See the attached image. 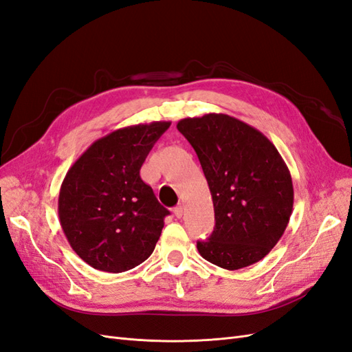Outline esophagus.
Segmentation results:
<instances>
[{
	"instance_id": "esophagus-1",
	"label": "esophagus",
	"mask_w": 352,
	"mask_h": 352,
	"mask_svg": "<svg viewBox=\"0 0 352 352\" xmlns=\"http://www.w3.org/2000/svg\"><path fill=\"white\" fill-rule=\"evenodd\" d=\"M173 214H175L177 219L182 217V216H184V207H182V206L175 207V208H173Z\"/></svg>"
}]
</instances>
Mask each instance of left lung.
I'll return each instance as SVG.
<instances>
[{"label":"left lung","instance_id":"8db88e82","mask_svg":"<svg viewBox=\"0 0 352 352\" xmlns=\"http://www.w3.org/2000/svg\"><path fill=\"white\" fill-rule=\"evenodd\" d=\"M195 150L214 206L202 258L226 270L263 260L282 238L294 207L292 177L276 146L255 127L210 113L177 122Z\"/></svg>","mask_w":352,"mask_h":352}]
</instances>
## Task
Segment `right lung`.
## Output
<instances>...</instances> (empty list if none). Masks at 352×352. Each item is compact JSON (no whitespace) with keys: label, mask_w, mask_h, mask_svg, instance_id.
<instances>
[{"label":"right lung","mask_w":352,"mask_h":352,"mask_svg":"<svg viewBox=\"0 0 352 352\" xmlns=\"http://www.w3.org/2000/svg\"><path fill=\"white\" fill-rule=\"evenodd\" d=\"M170 122L133 124L95 141L63 180L58 217L73 251L91 267L122 273L153 254L170 211L140 176Z\"/></svg>","instance_id":"right-lung-1"}]
</instances>
